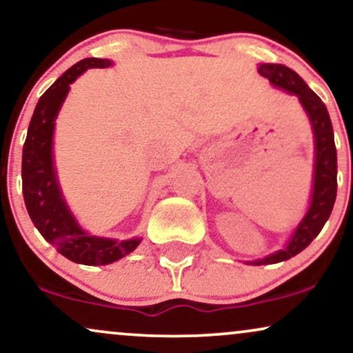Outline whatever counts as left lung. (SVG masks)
Segmentation results:
<instances>
[{"label":"left lung","instance_id":"1","mask_svg":"<svg viewBox=\"0 0 353 353\" xmlns=\"http://www.w3.org/2000/svg\"><path fill=\"white\" fill-rule=\"evenodd\" d=\"M259 74L269 79L274 88L283 89L288 94L298 97L303 110L310 119L311 130L314 138V171H313V189L310 195V207L305 216L293 230L287 243L282 249L269 254V256L246 261L249 265L276 264L292 259L300 254L311 244L316 236L321 233L325 221L331 216L334 202L337 195V151L334 143V130L331 117L324 102L310 86L303 81L300 74L292 68L279 63H261Z\"/></svg>","mask_w":353,"mask_h":353}]
</instances>
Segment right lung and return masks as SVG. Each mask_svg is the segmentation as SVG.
Returning a JSON list of instances; mask_svg holds the SVG:
<instances>
[{
    "label": "right lung",
    "mask_w": 353,
    "mask_h": 353,
    "mask_svg": "<svg viewBox=\"0 0 353 353\" xmlns=\"http://www.w3.org/2000/svg\"><path fill=\"white\" fill-rule=\"evenodd\" d=\"M107 58H84L43 92L22 148V194L30 220L61 256L83 265H107L135 251L141 238L112 239L81 228L63 197L53 159L55 120L73 84L89 68H109Z\"/></svg>",
    "instance_id": "add662e5"
}]
</instances>
